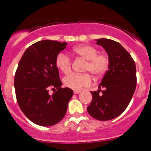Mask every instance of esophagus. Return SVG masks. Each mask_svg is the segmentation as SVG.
<instances>
[{"label":"esophagus","instance_id":"obj_1","mask_svg":"<svg viewBox=\"0 0 151 151\" xmlns=\"http://www.w3.org/2000/svg\"><path fill=\"white\" fill-rule=\"evenodd\" d=\"M79 93H80V91H77V90H74V93H75V94H78Z\"/></svg>","mask_w":151,"mask_h":151}]
</instances>
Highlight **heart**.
I'll return each mask as SVG.
<instances>
[{
	"instance_id": "1",
	"label": "heart",
	"mask_w": 151,
	"mask_h": 151,
	"mask_svg": "<svg viewBox=\"0 0 151 151\" xmlns=\"http://www.w3.org/2000/svg\"><path fill=\"white\" fill-rule=\"evenodd\" d=\"M73 53L86 60L84 70L90 72L93 77H99L108 69L109 65L108 57L104 54H99L98 50L94 47L88 45L78 46L73 50ZM55 65L60 72L67 74L71 70L72 60L65 53L60 52L55 59ZM63 82L67 87L78 91L90 85L91 79L87 73H72L64 78Z\"/></svg>"
}]
</instances>
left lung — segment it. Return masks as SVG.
<instances>
[{"label":"left lung","mask_w":151,"mask_h":151,"mask_svg":"<svg viewBox=\"0 0 151 151\" xmlns=\"http://www.w3.org/2000/svg\"><path fill=\"white\" fill-rule=\"evenodd\" d=\"M96 44L108 55V70L99 85L97 91H91L92 100L87 111L94 119L109 121L121 115L131 101L136 86V69L131 55L120 43L100 38ZM104 88L102 94L100 89Z\"/></svg>","instance_id":"obj_1"}]
</instances>
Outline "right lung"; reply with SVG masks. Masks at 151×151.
Returning <instances> with one entry per match:
<instances>
[{
    "label": "right lung",
    "instance_id": "right-lung-1",
    "mask_svg": "<svg viewBox=\"0 0 151 151\" xmlns=\"http://www.w3.org/2000/svg\"><path fill=\"white\" fill-rule=\"evenodd\" d=\"M67 42L41 40L29 47L22 55L15 74L17 101L23 114L34 124L51 126L65 116L73 91L62 88L55 59ZM50 88L57 89L52 96Z\"/></svg>",
    "mask_w": 151,
    "mask_h": 151
}]
</instances>
